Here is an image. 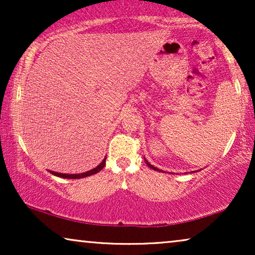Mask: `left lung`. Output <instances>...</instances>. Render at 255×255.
Masks as SVG:
<instances>
[{
  "label": "left lung",
  "instance_id": "8db88e82",
  "mask_svg": "<svg viewBox=\"0 0 255 255\" xmlns=\"http://www.w3.org/2000/svg\"><path fill=\"white\" fill-rule=\"evenodd\" d=\"M145 161H146V165H147V166L149 167V168H152V169H154V170H160V169L156 168V167H154L153 165H151V163H149V162L147 161V160H145Z\"/></svg>",
  "mask_w": 255,
  "mask_h": 255
}]
</instances>
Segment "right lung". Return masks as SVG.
Returning a JSON list of instances; mask_svg holds the SVG:
<instances>
[{
	"mask_svg": "<svg viewBox=\"0 0 255 255\" xmlns=\"http://www.w3.org/2000/svg\"><path fill=\"white\" fill-rule=\"evenodd\" d=\"M106 159H103V161L100 163L99 166L95 167V168L88 170V172L86 173H81V174H62V173H58V172H52L50 170L51 174H53L55 176H59V177H64V179H82V177H86V176H90V175H94V174L99 173L101 169H103V167L106 166Z\"/></svg>",
	"mask_w": 255,
	"mask_h": 255,
	"instance_id": "obj_1",
	"label": "right lung"
}]
</instances>
